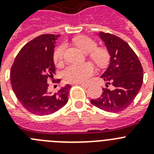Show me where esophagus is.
I'll list each match as a JSON object with an SVG mask.
<instances>
[{"mask_svg":"<svg viewBox=\"0 0 154 154\" xmlns=\"http://www.w3.org/2000/svg\"><path fill=\"white\" fill-rule=\"evenodd\" d=\"M78 84H79V85H81V86H84V87H86V88L90 86V83H88V82H86H86H85V83H84V82H79V83H78Z\"/></svg>","mask_w":154,"mask_h":154,"instance_id":"obj_1","label":"esophagus"}]
</instances>
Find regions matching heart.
<instances>
[{"mask_svg":"<svg viewBox=\"0 0 154 154\" xmlns=\"http://www.w3.org/2000/svg\"><path fill=\"white\" fill-rule=\"evenodd\" d=\"M74 43L85 53H90V58L97 65L105 67L108 64L110 54L104 48H97V44L91 38L87 36H79L74 39ZM66 46L61 44L54 52V61L60 65L64 58V53ZM94 72V67L91 63H84L79 64H70L63 71V79L65 82L70 83H79L86 82Z\"/></svg>","mask_w":154,"mask_h":154,"instance_id":"obj_1","label":"heart"}]
</instances>
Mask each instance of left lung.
I'll list each match as a JSON object with an SVG mask.
<instances>
[{
  "mask_svg": "<svg viewBox=\"0 0 154 154\" xmlns=\"http://www.w3.org/2000/svg\"><path fill=\"white\" fill-rule=\"evenodd\" d=\"M99 36L104 42L111 60L107 70L100 76L107 82L106 88H103L99 98L90 102L107 112H120L132 103L141 89L143 67L137 55L125 40L103 32H100Z\"/></svg>",
  "mask_w": 154,
  "mask_h": 154,
  "instance_id": "8db88e82",
  "label": "left lung"
}]
</instances>
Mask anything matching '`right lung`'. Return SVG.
<instances>
[{
	"instance_id": "right-lung-1",
	"label": "right lung",
	"mask_w": 154,
	"mask_h": 154,
	"mask_svg": "<svg viewBox=\"0 0 154 154\" xmlns=\"http://www.w3.org/2000/svg\"><path fill=\"white\" fill-rule=\"evenodd\" d=\"M58 36L43 34L32 39L18 52L11 66L13 91L25 109L33 115H51L68 103L70 85L54 93L48 90L47 80L55 74L53 56Z\"/></svg>"
}]
</instances>
